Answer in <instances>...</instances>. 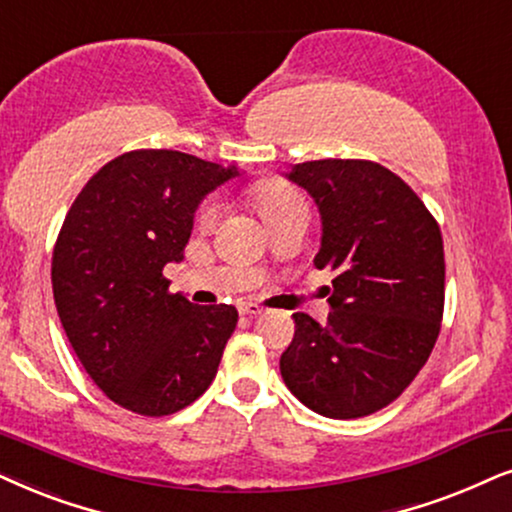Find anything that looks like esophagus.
I'll list each match as a JSON object with an SVG mask.
<instances>
[{
    "label": "esophagus",
    "mask_w": 512,
    "mask_h": 512,
    "mask_svg": "<svg viewBox=\"0 0 512 512\" xmlns=\"http://www.w3.org/2000/svg\"><path fill=\"white\" fill-rule=\"evenodd\" d=\"M238 312L245 314V316H260L262 307H260V304H255V302H243L241 307H238Z\"/></svg>",
    "instance_id": "obj_1"
}]
</instances>
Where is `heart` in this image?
<instances>
[{
  "instance_id": "b5f03b06",
  "label": "heart",
  "mask_w": 512,
  "mask_h": 512,
  "mask_svg": "<svg viewBox=\"0 0 512 512\" xmlns=\"http://www.w3.org/2000/svg\"><path fill=\"white\" fill-rule=\"evenodd\" d=\"M252 200H255L257 210L267 219L269 226L283 222V219L293 215H300V212H307V203H304L302 193L288 184H278V181L260 186V189L252 193ZM219 212H222V203L219 200H208L198 210V224L203 229H208V226L217 222Z\"/></svg>"
}]
</instances>
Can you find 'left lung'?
Wrapping results in <instances>:
<instances>
[{
	"label": "left lung",
	"mask_w": 512,
	"mask_h": 512,
	"mask_svg": "<svg viewBox=\"0 0 512 512\" xmlns=\"http://www.w3.org/2000/svg\"><path fill=\"white\" fill-rule=\"evenodd\" d=\"M286 177L316 200V269L335 271L326 323L297 312L281 354L288 390L326 418L392 404L435 347L444 314L442 231L409 184L371 160H309Z\"/></svg>",
	"instance_id": "8db88e82"
}]
</instances>
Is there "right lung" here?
Listing matches in <instances>:
<instances>
[{
  "label": "right lung",
  "mask_w": 512,
  "mask_h": 512,
  "mask_svg": "<svg viewBox=\"0 0 512 512\" xmlns=\"http://www.w3.org/2000/svg\"><path fill=\"white\" fill-rule=\"evenodd\" d=\"M165 148L122 153L84 184L51 257L58 319L108 399L170 416L215 380L238 312L172 295L167 262L184 260L200 200L238 177Z\"/></svg>",
  "instance_id": "obj_1"
}]
</instances>
